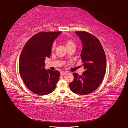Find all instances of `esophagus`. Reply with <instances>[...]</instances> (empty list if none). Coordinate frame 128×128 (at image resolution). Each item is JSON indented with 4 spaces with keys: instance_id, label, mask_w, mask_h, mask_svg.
Instances as JSON below:
<instances>
[{
    "instance_id": "34e87169",
    "label": "esophagus",
    "mask_w": 128,
    "mask_h": 128,
    "mask_svg": "<svg viewBox=\"0 0 128 128\" xmlns=\"http://www.w3.org/2000/svg\"><path fill=\"white\" fill-rule=\"evenodd\" d=\"M67 74L66 72H61V75H62V76H64V75H65Z\"/></svg>"
}]
</instances>
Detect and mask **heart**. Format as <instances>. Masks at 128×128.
I'll list each match as a JSON object with an SVG mask.
<instances>
[{
    "mask_svg": "<svg viewBox=\"0 0 128 128\" xmlns=\"http://www.w3.org/2000/svg\"><path fill=\"white\" fill-rule=\"evenodd\" d=\"M64 42L65 44V45H66L67 48H71V47H76V44L74 41L71 40H70V39H66V40H65ZM54 46H55V44H53V45L52 46L51 48L52 50H54Z\"/></svg>",
    "mask_w": 128,
    "mask_h": 128,
    "instance_id": "obj_1",
    "label": "heart"
}]
</instances>
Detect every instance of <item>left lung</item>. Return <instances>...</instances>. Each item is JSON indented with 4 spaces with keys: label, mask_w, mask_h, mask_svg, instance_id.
I'll return each instance as SVG.
<instances>
[{
    "label": "left lung",
    "mask_w": 128,
    "mask_h": 128,
    "mask_svg": "<svg viewBox=\"0 0 128 128\" xmlns=\"http://www.w3.org/2000/svg\"><path fill=\"white\" fill-rule=\"evenodd\" d=\"M75 32L83 44L80 58L85 71L80 76L74 73V80L69 86L74 93L86 95L97 90L102 82L106 72V56L95 36L83 31Z\"/></svg>",
    "instance_id": "1"
}]
</instances>
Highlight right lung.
<instances>
[{"label":"right lung","mask_w":128,"mask_h":128,"mask_svg":"<svg viewBox=\"0 0 128 128\" xmlns=\"http://www.w3.org/2000/svg\"><path fill=\"white\" fill-rule=\"evenodd\" d=\"M61 31H42L32 36L21 52L19 70L26 86L38 95H46L55 90L60 78L59 71L46 70V57L51 55L54 41Z\"/></svg>","instance_id":"obj_1"}]
</instances>
